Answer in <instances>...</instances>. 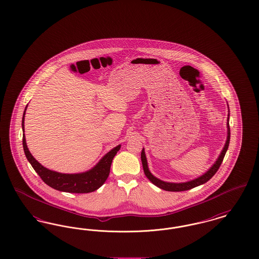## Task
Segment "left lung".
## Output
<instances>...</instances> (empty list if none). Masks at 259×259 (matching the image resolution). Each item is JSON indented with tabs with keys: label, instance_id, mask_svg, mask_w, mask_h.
<instances>
[{
	"label": "left lung",
	"instance_id": "left-lung-1",
	"mask_svg": "<svg viewBox=\"0 0 259 259\" xmlns=\"http://www.w3.org/2000/svg\"><path fill=\"white\" fill-rule=\"evenodd\" d=\"M229 116H230V113H229V107H228V116H227V123H226V125H227L226 142H225V145H224V147L222 148V152L220 153L218 159L209 167L207 172H204L203 175L199 176V177L193 179V180H190V181L185 182V183H169V182H164V181H162L160 179L156 178L155 176H153L149 171L148 160H147V156H146V152H145V148H143L142 153H141V159H142L144 172H145V175L147 176L148 180L153 185H156L157 187H159V188L163 189V190H166V191H185V190H189V189L194 188V187L199 186V185L206 184L208 181H209L213 177V175L218 172L220 166L222 165V160H223V158L225 156V153H226L228 147H229V142H230Z\"/></svg>",
	"mask_w": 259,
	"mask_h": 259
}]
</instances>
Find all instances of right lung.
Wrapping results in <instances>:
<instances>
[{
	"instance_id": "1",
	"label": "right lung",
	"mask_w": 259,
	"mask_h": 259,
	"mask_svg": "<svg viewBox=\"0 0 259 259\" xmlns=\"http://www.w3.org/2000/svg\"><path fill=\"white\" fill-rule=\"evenodd\" d=\"M28 105L25 108L22 117V130H23V149H24L26 158L30 162L34 170L41 178V180L50 185V187L69 193H89L97 190L107 181L110 170H111V162L117 151L120 149L121 145L116 146L111 149L108 153H106L98 163L92 167L91 169L85 172H75V174H64V172L52 171L46 167H44L35 157L31 154L29 148L26 144L24 135L25 113Z\"/></svg>"
}]
</instances>
